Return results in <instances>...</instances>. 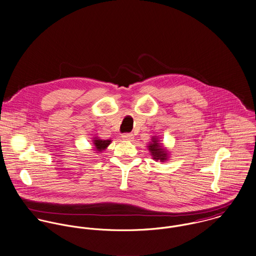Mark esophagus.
I'll return each instance as SVG.
<instances>
[{
  "label": "esophagus",
  "mask_w": 256,
  "mask_h": 256,
  "mask_svg": "<svg viewBox=\"0 0 256 256\" xmlns=\"http://www.w3.org/2000/svg\"><path fill=\"white\" fill-rule=\"evenodd\" d=\"M122 139L125 140H133V135L132 134H129V133H126V134H123L122 136Z\"/></svg>",
  "instance_id": "34e87169"
}]
</instances>
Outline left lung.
<instances>
[{
    "label": "left lung",
    "instance_id": "left-lung-1",
    "mask_svg": "<svg viewBox=\"0 0 256 256\" xmlns=\"http://www.w3.org/2000/svg\"><path fill=\"white\" fill-rule=\"evenodd\" d=\"M148 150L156 162L160 160V162H164L169 160V152L166 148H164L158 136L152 137V142H150Z\"/></svg>",
    "mask_w": 256,
    "mask_h": 256
}]
</instances>
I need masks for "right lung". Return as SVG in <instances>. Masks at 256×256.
I'll return each mask as SVG.
<instances>
[{"mask_svg": "<svg viewBox=\"0 0 256 256\" xmlns=\"http://www.w3.org/2000/svg\"><path fill=\"white\" fill-rule=\"evenodd\" d=\"M92 140L94 144L93 150L98 154L106 150V148L112 144V140H102L98 137H94Z\"/></svg>", "mask_w": 256, "mask_h": 256, "instance_id": "right-lung-1", "label": "right lung"}]
</instances>
